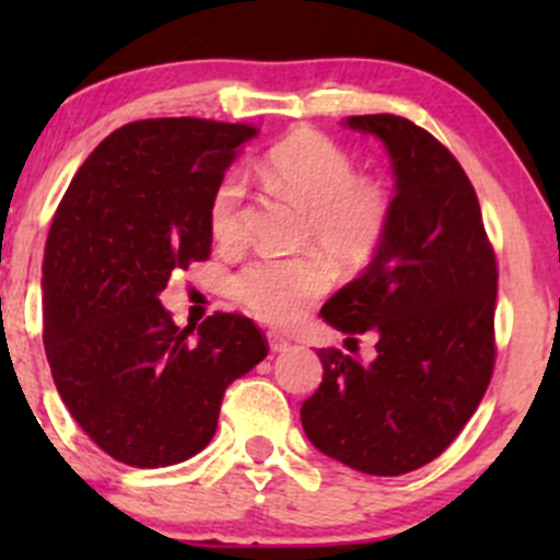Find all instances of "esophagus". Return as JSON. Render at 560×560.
<instances>
[{"mask_svg": "<svg viewBox=\"0 0 560 560\" xmlns=\"http://www.w3.org/2000/svg\"><path fill=\"white\" fill-rule=\"evenodd\" d=\"M268 347H270V352H287V349H290V338H284V336H279V332H268Z\"/></svg>", "mask_w": 560, "mask_h": 560, "instance_id": "esophagus-1", "label": "esophagus"}]
</instances>
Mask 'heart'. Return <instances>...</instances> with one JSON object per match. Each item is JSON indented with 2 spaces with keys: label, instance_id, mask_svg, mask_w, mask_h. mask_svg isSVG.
<instances>
[{
  "label": "heart",
  "instance_id": "b5f03b06",
  "mask_svg": "<svg viewBox=\"0 0 560 560\" xmlns=\"http://www.w3.org/2000/svg\"><path fill=\"white\" fill-rule=\"evenodd\" d=\"M259 171L308 211L306 244H316L343 268H360L380 252L393 211L387 186L358 175L352 156L330 138L295 129L265 154ZM244 191L241 173H228L213 189L208 224L222 246H235L244 233ZM230 290L257 319L287 325L327 290V270L316 257L254 259L235 273Z\"/></svg>",
  "mask_w": 560,
  "mask_h": 560
}]
</instances>
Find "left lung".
<instances>
[{
	"mask_svg": "<svg viewBox=\"0 0 560 560\" xmlns=\"http://www.w3.org/2000/svg\"><path fill=\"white\" fill-rule=\"evenodd\" d=\"M343 124L385 143L395 197L380 252L322 319L374 332L376 358L319 349L325 374L301 422L332 460L398 477L442 455L490 385L499 270L477 191L431 132L393 113Z\"/></svg>",
	"mask_w": 560,
	"mask_h": 560,
	"instance_id": "left-lung-1",
	"label": "left lung"
}]
</instances>
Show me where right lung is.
<instances>
[{
    "label": "right lung",
    "mask_w": 560,
    "mask_h": 560,
    "mask_svg": "<svg viewBox=\"0 0 560 560\" xmlns=\"http://www.w3.org/2000/svg\"><path fill=\"white\" fill-rule=\"evenodd\" d=\"M257 129L145 118L107 135L56 208L43 259V343L61 400L116 460L160 468L217 433L224 389L268 354L248 316L171 319L160 292L211 254L208 206Z\"/></svg>",
    "instance_id": "right-lung-1"
}]
</instances>
